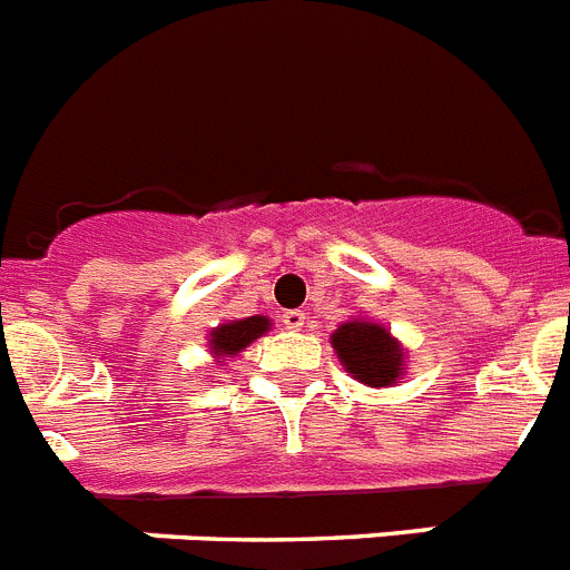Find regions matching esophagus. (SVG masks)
Segmentation results:
<instances>
[{"label":"esophagus","instance_id":"obj_1","mask_svg":"<svg viewBox=\"0 0 570 570\" xmlns=\"http://www.w3.org/2000/svg\"><path fill=\"white\" fill-rule=\"evenodd\" d=\"M281 321H284L286 330H301L306 321V313H301V309H286V313L281 315Z\"/></svg>","mask_w":570,"mask_h":570}]
</instances>
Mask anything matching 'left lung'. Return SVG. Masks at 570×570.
Masks as SVG:
<instances>
[{"mask_svg":"<svg viewBox=\"0 0 570 570\" xmlns=\"http://www.w3.org/2000/svg\"><path fill=\"white\" fill-rule=\"evenodd\" d=\"M333 346L353 379L364 381L370 387H387L402 373V346L379 324L370 321L341 324L333 335Z\"/></svg>","mask_w":570,"mask_h":570,"instance_id":"8db88e82","label":"left lung"}]
</instances>
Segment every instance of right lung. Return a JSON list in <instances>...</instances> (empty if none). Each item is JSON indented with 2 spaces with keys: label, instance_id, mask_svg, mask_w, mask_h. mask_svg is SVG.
Listing matches in <instances>:
<instances>
[{
  "label": "right lung",
  "instance_id": "add662e5",
  "mask_svg": "<svg viewBox=\"0 0 570 570\" xmlns=\"http://www.w3.org/2000/svg\"><path fill=\"white\" fill-rule=\"evenodd\" d=\"M269 330V321L264 315H252V318L244 321H232V324L217 326L215 333H212V350L215 355H235L240 353L244 346H249L252 341L261 338V335Z\"/></svg>",
  "mask_w": 570,
  "mask_h": 570
}]
</instances>
